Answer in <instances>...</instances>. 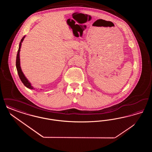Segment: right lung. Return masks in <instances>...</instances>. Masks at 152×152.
Here are the masks:
<instances>
[{"instance_id": "right-lung-1", "label": "right lung", "mask_w": 152, "mask_h": 152, "mask_svg": "<svg viewBox=\"0 0 152 152\" xmlns=\"http://www.w3.org/2000/svg\"><path fill=\"white\" fill-rule=\"evenodd\" d=\"M26 36H24L23 37L19 44V49L18 51V53H17V56H16V69L18 71V73L19 75V78L21 80L22 83H23V84L28 88H29L30 89H34V87H32L31 84L29 83V81L26 78V77L25 76V75H24L23 72H22V69L20 67V48H21V46H22V43L23 41L24 40V39L25 38Z\"/></svg>"}]
</instances>
